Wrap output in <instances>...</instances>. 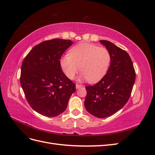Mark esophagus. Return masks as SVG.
Returning <instances> with one entry per match:
<instances>
[{
    "mask_svg": "<svg viewBox=\"0 0 155 155\" xmlns=\"http://www.w3.org/2000/svg\"><path fill=\"white\" fill-rule=\"evenodd\" d=\"M76 87L77 89H78V88H79L82 87V86H81V85H79V84H76Z\"/></svg>",
    "mask_w": 155,
    "mask_h": 155,
    "instance_id": "obj_1",
    "label": "esophagus"
}]
</instances>
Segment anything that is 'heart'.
<instances>
[{"label":"heart","mask_w":155,"mask_h":155,"mask_svg":"<svg viewBox=\"0 0 155 155\" xmlns=\"http://www.w3.org/2000/svg\"><path fill=\"white\" fill-rule=\"evenodd\" d=\"M69 54L62 56L60 65L69 79H73L80 69L82 73L79 79L96 83L104 77L109 70L111 55L105 47L88 43L74 46Z\"/></svg>","instance_id":"b5f03b06"}]
</instances>
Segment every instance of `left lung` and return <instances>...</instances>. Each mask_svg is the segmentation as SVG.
<instances>
[{
  "instance_id": "1",
  "label": "left lung",
  "mask_w": 155,
  "mask_h": 155,
  "mask_svg": "<svg viewBox=\"0 0 155 155\" xmlns=\"http://www.w3.org/2000/svg\"><path fill=\"white\" fill-rule=\"evenodd\" d=\"M111 55L109 70L101 80L87 86L85 107L97 118H104L115 114L129 100L136 79L133 61L127 51L111 42L100 41Z\"/></svg>"
}]
</instances>
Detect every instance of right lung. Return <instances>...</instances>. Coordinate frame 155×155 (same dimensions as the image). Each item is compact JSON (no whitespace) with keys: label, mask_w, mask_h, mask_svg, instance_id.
Here are the masks:
<instances>
[{"label":"right lung","mask_w":155,"mask_h":155,"mask_svg":"<svg viewBox=\"0 0 155 155\" xmlns=\"http://www.w3.org/2000/svg\"><path fill=\"white\" fill-rule=\"evenodd\" d=\"M70 40L54 39L33 48L23 61L20 81L26 100L38 113L57 116L66 110L76 84L65 76L60 65Z\"/></svg>","instance_id":"add662e5"}]
</instances>
